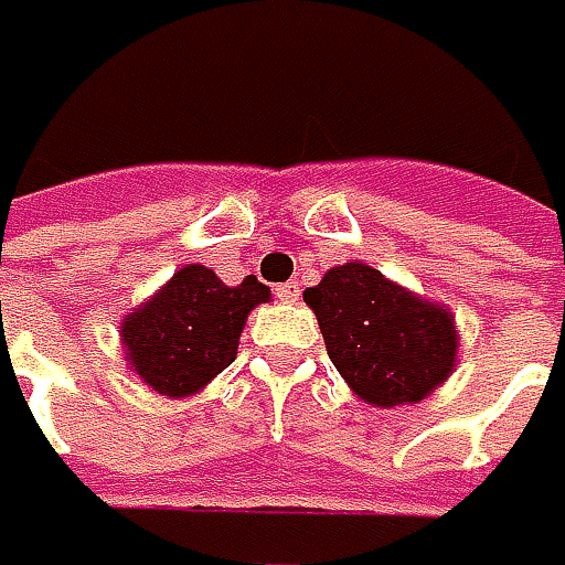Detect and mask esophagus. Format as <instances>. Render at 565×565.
Instances as JSON below:
<instances>
[{
  "instance_id": "esophagus-1",
  "label": "esophagus",
  "mask_w": 565,
  "mask_h": 565,
  "mask_svg": "<svg viewBox=\"0 0 565 565\" xmlns=\"http://www.w3.org/2000/svg\"><path fill=\"white\" fill-rule=\"evenodd\" d=\"M299 282H282V286H276V296L282 299V302H296L299 299Z\"/></svg>"
}]
</instances>
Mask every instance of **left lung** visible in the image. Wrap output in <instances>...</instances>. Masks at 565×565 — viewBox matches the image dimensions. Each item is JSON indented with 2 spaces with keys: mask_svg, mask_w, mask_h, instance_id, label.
<instances>
[{
  "mask_svg": "<svg viewBox=\"0 0 565 565\" xmlns=\"http://www.w3.org/2000/svg\"><path fill=\"white\" fill-rule=\"evenodd\" d=\"M331 363L373 408L427 398L457 366V324L434 305L353 260L305 289Z\"/></svg>",
  "mask_w": 565,
  "mask_h": 565,
  "instance_id": "8db88e82",
  "label": "left lung"
}]
</instances>
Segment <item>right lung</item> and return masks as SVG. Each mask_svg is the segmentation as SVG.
Listing matches in <instances>:
<instances>
[{
	"instance_id": "1",
	"label": "right lung",
	"mask_w": 565,
	"mask_h": 565,
	"mask_svg": "<svg viewBox=\"0 0 565 565\" xmlns=\"http://www.w3.org/2000/svg\"><path fill=\"white\" fill-rule=\"evenodd\" d=\"M260 302H269V289L257 276L224 286L209 266L189 263L121 321L125 360L153 392L192 395L234 363L247 315Z\"/></svg>"
}]
</instances>
